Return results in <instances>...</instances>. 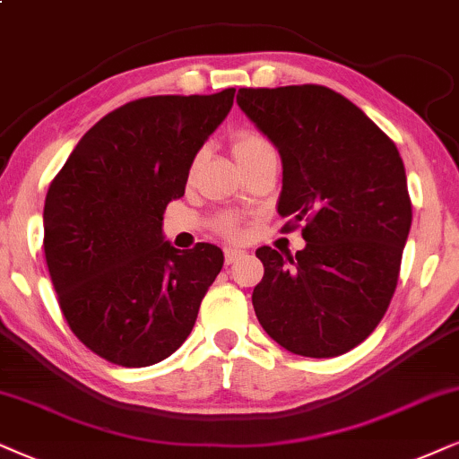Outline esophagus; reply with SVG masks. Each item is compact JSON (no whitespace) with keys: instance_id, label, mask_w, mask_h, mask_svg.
Segmentation results:
<instances>
[{"instance_id":"esophagus-1","label":"esophagus","mask_w":459,"mask_h":459,"mask_svg":"<svg viewBox=\"0 0 459 459\" xmlns=\"http://www.w3.org/2000/svg\"><path fill=\"white\" fill-rule=\"evenodd\" d=\"M241 256H243V249H237V247H226V249H224V260H226V264L237 263V260H239Z\"/></svg>"}]
</instances>
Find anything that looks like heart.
I'll list each match as a JSON object with an SVG mask.
<instances>
[{"label":"heart","mask_w":459,"mask_h":459,"mask_svg":"<svg viewBox=\"0 0 459 459\" xmlns=\"http://www.w3.org/2000/svg\"><path fill=\"white\" fill-rule=\"evenodd\" d=\"M230 148H233L237 162H243V160L254 159V156L266 152V150H271V143L266 142L263 135H258L256 131L241 129L235 133L233 139H230ZM213 226H216L218 233H222L224 237H230V239H237V237L241 235L239 224H237V220L233 216H220V218H216Z\"/></svg>","instance_id":"b5f03b06"}]
</instances>
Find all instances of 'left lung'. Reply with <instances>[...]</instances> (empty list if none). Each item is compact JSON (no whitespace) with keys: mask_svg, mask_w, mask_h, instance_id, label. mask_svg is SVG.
I'll return each mask as SVG.
<instances>
[{"mask_svg":"<svg viewBox=\"0 0 459 459\" xmlns=\"http://www.w3.org/2000/svg\"><path fill=\"white\" fill-rule=\"evenodd\" d=\"M237 103L281 156L277 212L303 222L305 249L258 247L260 326L288 351L334 358L385 316L407 243L411 199L396 143L320 84L239 89Z\"/></svg>","mask_w":459,"mask_h":459,"instance_id":"8db88e82","label":"left lung"}]
</instances>
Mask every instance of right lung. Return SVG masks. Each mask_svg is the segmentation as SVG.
Segmentation results:
<instances>
[{
    "label": "right lung",
    "mask_w": 459,
    "mask_h": 459,
    "mask_svg": "<svg viewBox=\"0 0 459 459\" xmlns=\"http://www.w3.org/2000/svg\"><path fill=\"white\" fill-rule=\"evenodd\" d=\"M216 95L125 103L84 133L44 203V254L59 307L82 343L120 367H150L186 341L224 264L212 243L162 237L167 203L233 108Z\"/></svg>",
    "instance_id": "obj_1"
}]
</instances>
